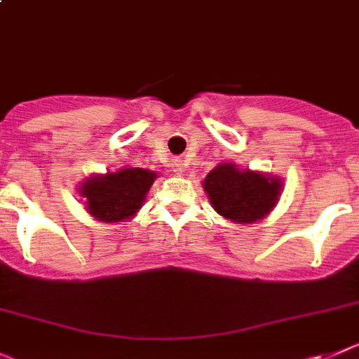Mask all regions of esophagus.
<instances>
[{
    "label": "esophagus",
    "instance_id": "34e87169",
    "mask_svg": "<svg viewBox=\"0 0 359 359\" xmlns=\"http://www.w3.org/2000/svg\"><path fill=\"white\" fill-rule=\"evenodd\" d=\"M172 167H174V170H176V172H183V161H182V159H174Z\"/></svg>",
    "mask_w": 359,
    "mask_h": 359
}]
</instances>
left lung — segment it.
Masks as SVG:
<instances>
[{"mask_svg":"<svg viewBox=\"0 0 359 359\" xmlns=\"http://www.w3.org/2000/svg\"><path fill=\"white\" fill-rule=\"evenodd\" d=\"M203 189L218 215L236 224H253L277 205L283 182L277 176L222 163L207 174Z\"/></svg>","mask_w":359,"mask_h":359,"instance_id":"1","label":"left lung"}]
</instances>
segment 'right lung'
<instances>
[{
  "mask_svg": "<svg viewBox=\"0 0 359 359\" xmlns=\"http://www.w3.org/2000/svg\"><path fill=\"white\" fill-rule=\"evenodd\" d=\"M156 177V172L144 168H121L88 177L79 191L93 218L114 224L130 220L141 209Z\"/></svg>",
  "mask_w": 359,
  "mask_h": 359,
  "instance_id": "add662e5",
  "label": "right lung"
}]
</instances>
